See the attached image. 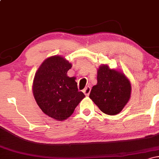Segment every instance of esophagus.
<instances>
[{
	"instance_id": "esophagus-1",
	"label": "esophagus",
	"mask_w": 159,
	"mask_h": 159,
	"mask_svg": "<svg viewBox=\"0 0 159 159\" xmlns=\"http://www.w3.org/2000/svg\"><path fill=\"white\" fill-rule=\"evenodd\" d=\"M90 90H91L90 87H85L84 89L83 92H84V93L86 95V96H88L89 94H90Z\"/></svg>"
}]
</instances>
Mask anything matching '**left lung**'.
Segmentation results:
<instances>
[{
	"label": "left lung",
	"instance_id": "1",
	"mask_svg": "<svg viewBox=\"0 0 159 159\" xmlns=\"http://www.w3.org/2000/svg\"><path fill=\"white\" fill-rule=\"evenodd\" d=\"M131 89L125 75L102 65L98 69L97 84L93 87L90 98L103 113L116 115L129 102Z\"/></svg>",
	"mask_w": 159,
	"mask_h": 159
}]
</instances>
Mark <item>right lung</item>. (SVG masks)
I'll use <instances>...</instances> for the list:
<instances>
[{"label":"right lung","instance_id":"add662e5","mask_svg":"<svg viewBox=\"0 0 159 159\" xmlns=\"http://www.w3.org/2000/svg\"><path fill=\"white\" fill-rule=\"evenodd\" d=\"M72 64L61 56L48 58L35 75L33 93L43 113L57 120H64L73 114L85 95L78 91L75 78L67 72Z\"/></svg>","mask_w":159,"mask_h":159}]
</instances>
